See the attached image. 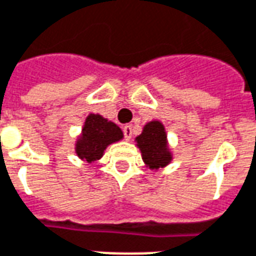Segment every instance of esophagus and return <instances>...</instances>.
<instances>
[{
	"instance_id": "34e87169",
	"label": "esophagus",
	"mask_w": 256,
	"mask_h": 256,
	"mask_svg": "<svg viewBox=\"0 0 256 256\" xmlns=\"http://www.w3.org/2000/svg\"><path fill=\"white\" fill-rule=\"evenodd\" d=\"M122 132H124V138H126V140L132 139V126H126L122 128Z\"/></svg>"
}]
</instances>
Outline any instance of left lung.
Returning <instances> with one entry per match:
<instances>
[{
	"mask_svg": "<svg viewBox=\"0 0 256 256\" xmlns=\"http://www.w3.org/2000/svg\"><path fill=\"white\" fill-rule=\"evenodd\" d=\"M146 166L150 170H158L166 167L172 162V155L167 144V135L164 126L160 121L154 120L147 122L143 132L136 138Z\"/></svg>",
	"mask_w": 256,
	"mask_h": 256,
	"instance_id": "1",
	"label": "left lung"
}]
</instances>
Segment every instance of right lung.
I'll list each match as a JSON object with an SVG mask.
<instances>
[{
	"mask_svg": "<svg viewBox=\"0 0 256 256\" xmlns=\"http://www.w3.org/2000/svg\"><path fill=\"white\" fill-rule=\"evenodd\" d=\"M122 139V130L112 121L100 114L90 113L84 120L82 134L76 140V152L80 159L88 163L101 159L109 144Z\"/></svg>",
	"mask_w": 256,
	"mask_h": 256,
	"instance_id": "right-lung-1",
	"label": "right lung"
}]
</instances>
